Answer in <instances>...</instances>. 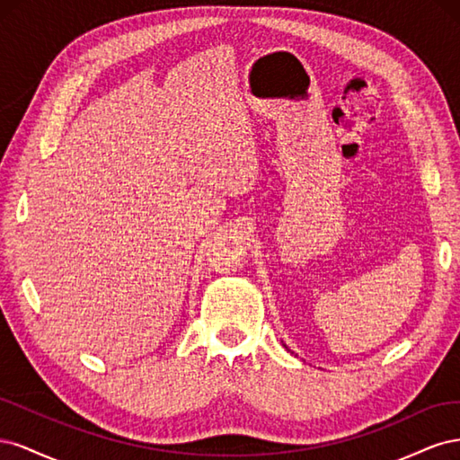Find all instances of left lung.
<instances>
[{
    "instance_id": "left-lung-1",
    "label": "left lung",
    "mask_w": 460,
    "mask_h": 460,
    "mask_svg": "<svg viewBox=\"0 0 460 460\" xmlns=\"http://www.w3.org/2000/svg\"><path fill=\"white\" fill-rule=\"evenodd\" d=\"M284 347H286V345H284ZM286 349H288V347H286Z\"/></svg>"
}]
</instances>
